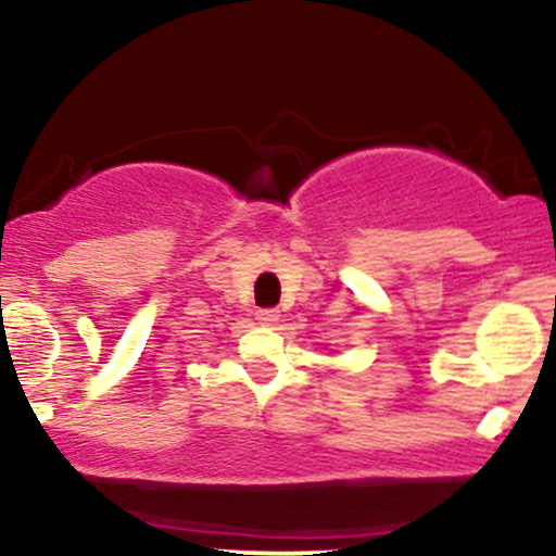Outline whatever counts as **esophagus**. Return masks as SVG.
Segmentation results:
<instances>
[{"mask_svg": "<svg viewBox=\"0 0 556 556\" xmlns=\"http://www.w3.org/2000/svg\"><path fill=\"white\" fill-rule=\"evenodd\" d=\"M256 318H258V324H264V327H274V324L279 321V311L277 308H261Z\"/></svg>", "mask_w": 556, "mask_h": 556, "instance_id": "1", "label": "esophagus"}]
</instances>
